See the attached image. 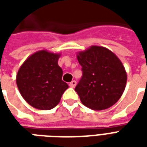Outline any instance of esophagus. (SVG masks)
Returning a JSON list of instances; mask_svg holds the SVG:
<instances>
[{
	"instance_id": "34e87169",
	"label": "esophagus",
	"mask_w": 147,
	"mask_h": 147,
	"mask_svg": "<svg viewBox=\"0 0 147 147\" xmlns=\"http://www.w3.org/2000/svg\"><path fill=\"white\" fill-rule=\"evenodd\" d=\"M69 86H71V87H72V88H74L75 86H76V82L75 81V80H73V81H71L70 83V84H69Z\"/></svg>"
}]
</instances>
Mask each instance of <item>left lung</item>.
<instances>
[{
	"mask_svg": "<svg viewBox=\"0 0 147 147\" xmlns=\"http://www.w3.org/2000/svg\"><path fill=\"white\" fill-rule=\"evenodd\" d=\"M83 76L75 88L83 105L93 110L109 108L120 98L127 83L122 62L109 49L91 45L77 53Z\"/></svg>",
	"mask_w": 147,
	"mask_h": 147,
	"instance_id": "1",
	"label": "left lung"
}]
</instances>
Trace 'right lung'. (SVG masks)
Instances as JSON below:
<instances>
[{
  "instance_id": "obj_1",
  "label": "right lung",
  "mask_w": 147,
  "mask_h": 147,
  "mask_svg": "<svg viewBox=\"0 0 147 147\" xmlns=\"http://www.w3.org/2000/svg\"><path fill=\"white\" fill-rule=\"evenodd\" d=\"M61 53L39 50L24 61L16 75L18 89L32 107L49 110L59 104L68 88L62 80L63 71L58 65Z\"/></svg>"
}]
</instances>
